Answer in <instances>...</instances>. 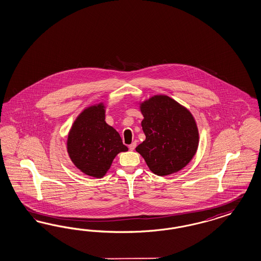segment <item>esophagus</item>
<instances>
[{
    "label": "esophagus",
    "instance_id": "1",
    "mask_svg": "<svg viewBox=\"0 0 261 261\" xmlns=\"http://www.w3.org/2000/svg\"><path fill=\"white\" fill-rule=\"evenodd\" d=\"M136 145H137V143L136 142H133L132 144L129 145V148H130V150H134L136 148Z\"/></svg>",
    "mask_w": 261,
    "mask_h": 261
}]
</instances>
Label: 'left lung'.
<instances>
[{
	"mask_svg": "<svg viewBox=\"0 0 261 261\" xmlns=\"http://www.w3.org/2000/svg\"><path fill=\"white\" fill-rule=\"evenodd\" d=\"M145 140L136 147L149 170L164 176L186 167L197 152L198 130L188 109L167 95L140 103Z\"/></svg>",
	"mask_w": 261,
	"mask_h": 261,
	"instance_id": "obj_1",
	"label": "left lung"
}]
</instances>
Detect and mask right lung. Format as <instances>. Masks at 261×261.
<instances>
[{
  "mask_svg": "<svg viewBox=\"0 0 261 261\" xmlns=\"http://www.w3.org/2000/svg\"><path fill=\"white\" fill-rule=\"evenodd\" d=\"M103 103L85 109L68 133L66 148L72 163L87 175L102 178L119 152L128 150L117 130L105 121Z\"/></svg>",
  "mask_w": 261,
  "mask_h": 261,
  "instance_id": "add662e5",
  "label": "right lung"
}]
</instances>
